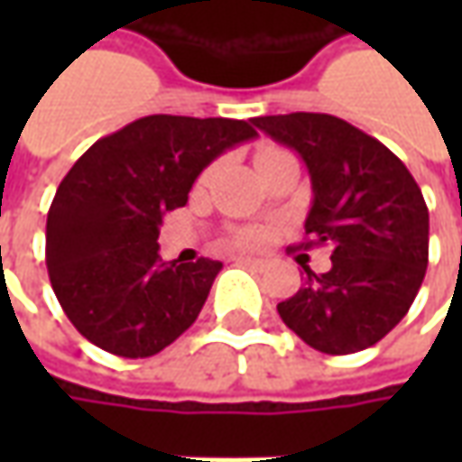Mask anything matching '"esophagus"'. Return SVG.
Returning a JSON list of instances; mask_svg holds the SVG:
<instances>
[{"instance_id":"esophagus-1","label":"esophagus","mask_w":462,"mask_h":462,"mask_svg":"<svg viewBox=\"0 0 462 462\" xmlns=\"http://www.w3.org/2000/svg\"><path fill=\"white\" fill-rule=\"evenodd\" d=\"M236 262H239V264H246V267H257V270H262V267L267 264L264 259H257V257H239Z\"/></svg>"}]
</instances>
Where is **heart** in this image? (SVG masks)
I'll return each mask as SVG.
<instances>
[{"label":"heart","mask_w":462,"mask_h":462,"mask_svg":"<svg viewBox=\"0 0 462 462\" xmlns=\"http://www.w3.org/2000/svg\"><path fill=\"white\" fill-rule=\"evenodd\" d=\"M273 152H277V149H262V152L257 153V159H262V156H267V153H273ZM236 241L244 244V246H257V244L264 241V234H262L259 228H244V231L236 234Z\"/></svg>","instance_id":"b5f03b06"}]
</instances>
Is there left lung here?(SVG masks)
<instances>
[{"label": "left lung", "mask_w": 462, "mask_h": 462, "mask_svg": "<svg viewBox=\"0 0 462 462\" xmlns=\"http://www.w3.org/2000/svg\"><path fill=\"white\" fill-rule=\"evenodd\" d=\"M259 131L298 152L310 174L306 234L331 244V270H306L303 288L277 303L285 327L313 349H367L406 316L430 257V210L396 153L324 113L254 117Z\"/></svg>", "instance_id": "obj_1"}]
</instances>
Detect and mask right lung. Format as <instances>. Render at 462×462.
<instances>
[{"label":"right lung","instance_id":"right-lung-1","mask_svg":"<svg viewBox=\"0 0 462 462\" xmlns=\"http://www.w3.org/2000/svg\"><path fill=\"white\" fill-rule=\"evenodd\" d=\"M257 138L246 120L149 116L99 138L69 169L45 223V264L81 337L152 357L195 324L221 262H164L159 226L213 159Z\"/></svg>","mask_w":462,"mask_h":462}]
</instances>
